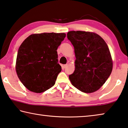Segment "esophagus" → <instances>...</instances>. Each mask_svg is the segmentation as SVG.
Returning <instances> with one entry per match:
<instances>
[{
	"label": "esophagus",
	"mask_w": 128,
	"mask_h": 128,
	"mask_svg": "<svg viewBox=\"0 0 128 128\" xmlns=\"http://www.w3.org/2000/svg\"><path fill=\"white\" fill-rule=\"evenodd\" d=\"M68 64H64V65L63 66V68H67V66H68Z\"/></svg>",
	"instance_id": "34e87169"
}]
</instances>
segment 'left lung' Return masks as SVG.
Masks as SVG:
<instances>
[{"label": "left lung", "instance_id": "1", "mask_svg": "<svg viewBox=\"0 0 128 128\" xmlns=\"http://www.w3.org/2000/svg\"><path fill=\"white\" fill-rule=\"evenodd\" d=\"M73 45L76 68L68 76L72 85L86 93L100 89L110 75L113 62L105 40L96 33L72 31L67 34Z\"/></svg>", "mask_w": 128, "mask_h": 128}]
</instances>
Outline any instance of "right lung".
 Here are the masks:
<instances>
[{
	"mask_svg": "<svg viewBox=\"0 0 128 128\" xmlns=\"http://www.w3.org/2000/svg\"><path fill=\"white\" fill-rule=\"evenodd\" d=\"M65 36L64 33L35 34L21 44L18 51L16 71L27 89L42 93L54 85L62 70L56 50Z\"/></svg>",
	"mask_w": 128,
	"mask_h": 128,
	"instance_id": "add662e5",
	"label": "right lung"
}]
</instances>
